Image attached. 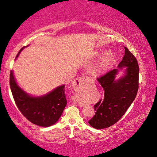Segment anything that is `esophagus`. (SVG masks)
Segmentation results:
<instances>
[{"instance_id":"esophagus-1","label":"esophagus","mask_w":157,"mask_h":157,"mask_svg":"<svg viewBox=\"0 0 157 157\" xmlns=\"http://www.w3.org/2000/svg\"><path fill=\"white\" fill-rule=\"evenodd\" d=\"M90 82H91V78H89L86 76H82L74 80V82H73V87L74 90L78 91V90L80 89L82 86H84V85L90 83Z\"/></svg>"}]
</instances>
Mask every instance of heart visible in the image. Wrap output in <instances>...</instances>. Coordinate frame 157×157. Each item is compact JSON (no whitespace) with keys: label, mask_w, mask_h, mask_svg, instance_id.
Segmentation results:
<instances>
[{"label":"heart","mask_w":157,"mask_h":157,"mask_svg":"<svg viewBox=\"0 0 157 157\" xmlns=\"http://www.w3.org/2000/svg\"><path fill=\"white\" fill-rule=\"evenodd\" d=\"M99 53H97V55ZM113 55L110 51L105 52L102 57L100 58V62H99V67L101 68H105L106 66H107L109 63L111 62V61L113 60Z\"/></svg>","instance_id":"b5f03b06"}]
</instances>
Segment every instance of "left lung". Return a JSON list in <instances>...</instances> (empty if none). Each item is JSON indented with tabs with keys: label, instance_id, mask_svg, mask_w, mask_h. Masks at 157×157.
<instances>
[{
	"label": "left lung",
	"instance_id": "1",
	"mask_svg": "<svg viewBox=\"0 0 157 157\" xmlns=\"http://www.w3.org/2000/svg\"><path fill=\"white\" fill-rule=\"evenodd\" d=\"M98 79L105 91L103 100L94 105L95 116L89 121L91 127L102 129L109 127L120 120L136 96L139 89V68L134 55L124 47V55L118 66ZM124 69L118 79L116 75Z\"/></svg>",
	"mask_w": 157,
	"mask_h": 157
}]
</instances>
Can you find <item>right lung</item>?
Wrapping results in <instances>:
<instances>
[{"label":"right lung","instance_id":"add662e5","mask_svg":"<svg viewBox=\"0 0 157 157\" xmlns=\"http://www.w3.org/2000/svg\"><path fill=\"white\" fill-rule=\"evenodd\" d=\"M25 48L20 50L15 60ZM10 84L18 109L29 121L36 125L49 127L56 123L67 104L64 84L56 87L45 95L34 96L18 86L13 71L10 72Z\"/></svg>","mask_w":157,"mask_h":157}]
</instances>
